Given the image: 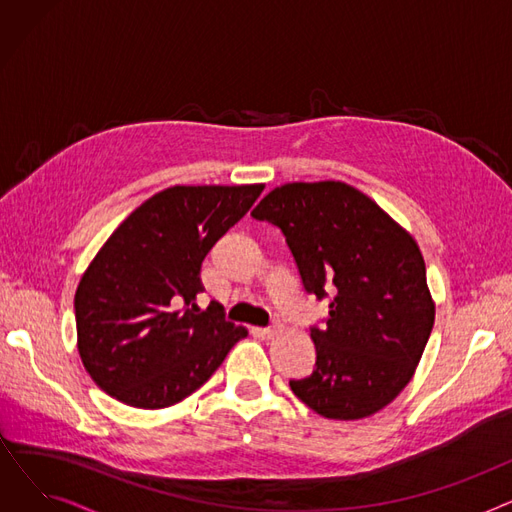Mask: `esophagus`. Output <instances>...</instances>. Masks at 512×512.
<instances>
[{
    "instance_id": "esophagus-1",
    "label": "esophagus",
    "mask_w": 512,
    "mask_h": 512,
    "mask_svg": "<svg viewBox=\"0 0 512 512\" xmlns=\"http://www.w3.org/2000/svg\"><path fill=\"white\" fill-rule=\"evenodd\" d=\"M278 332H280V326H278V324H272L270 328H263V330H261V334H263L265 338H272V336H276Z\"/></svg>"
}]
</instances>
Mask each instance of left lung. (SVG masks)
Returning a JSON list of instances; mask_svg holds the SVG:
<instances>
[{
  "label": "left lung",
  "instance_id": "left-lung-1",
  "mask_svg": "<svg viewBox=\"0 0 512 512\" xmlns=\"http://www.w3.org/2000/svg\"><path fill=\"white\" fill-rule=\"evenodd\" d=\"M286 238L303 286L330 299L311 328L315 369L292 392L328 419L378 413L402 392L434 328L425 261L413 236L344 182H292L251 211Z\"/></svg>",
  "mask_w": 512,
  "mask_h": 512
}]
</instances>
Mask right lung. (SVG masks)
I'll list each match as a JSON object with an SVG mask.
<instances>
[{
	"label": "right lung",
	"mask_w": 512,
	"mask_h": 512,
	"mask_svg": "<svg viewBox=\"0 0 512 512\" xmlns=\"http://www.w3.org/2000/svg\"><path fill=\"white\" fill-rule=\"evenodd\" d=\"M263 184L172 186L107 238L74 297L78 353L93 382L137 409L201 388L249 332L215 303L201 311V263Z\"/></svg>",
	"instance_id": "1"
}]
</instances>
